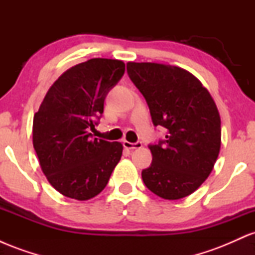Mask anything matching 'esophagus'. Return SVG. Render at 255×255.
I'll return each instance as SVG.
<instances>
[{
  "label": "esophagus",
  "instance_id": "esophagus-1",
  "mask_svg": "<svg viewBox=\"0 0 255 255\" xmlns=\"http://www.w3.org/2000/svg\"><path fill=\"white\" fill-rule=\"evenodd\" d=\"M124 146H125V148H127V150H136V148H141L142 144H141V141L129 142L126 140V141H124Z\"/></svg>",
  "mask_w": 255,
  "mask_h": 255
}]
</instances>
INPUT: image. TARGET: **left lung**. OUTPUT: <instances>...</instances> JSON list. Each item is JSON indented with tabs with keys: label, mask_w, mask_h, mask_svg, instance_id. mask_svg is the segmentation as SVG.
Returning a JSON list of instances; mask_svg holds the SVG:
<instances>
[{
	"label": "left lung",
	"mask_w": 255,
	"mask_h": 255,
	"mask_svg": "<svg viewBox=\"0 0 255 255\" xmlns=\"http://www.w3.org/2000/svg\"><path fill=\"white\" fill-rule=\"evenodd\" d=\"M130 80L142 93L154 126L165 140L150 145L145 186L166 200L192 194L211 174L221 150V116L206 87L186 69L156 62H128Z\"/></svg>",
	"instance_id": "left-lung-1"
}]
</instances>
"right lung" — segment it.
<instances>
[{
  "instance_id": "right-lung-1",
  "label": "right lung",
  "mask_w": 255,
  "mask_h": 255,
  "mask_svg": "<svg viewBox=\"0 0 255 255\" xmlns=\"http://www.w3.org/2000/svg\"><path fill=\"white\" fill-rule=\"evenodd\" d=\"M124 73L121 60L79 63L51 85L34 114L32 140L39 165L64 197L84 201L98 195L121 159V142L93 139L90 129Z\"/></svg>"
}]
</instances>
